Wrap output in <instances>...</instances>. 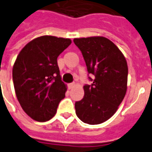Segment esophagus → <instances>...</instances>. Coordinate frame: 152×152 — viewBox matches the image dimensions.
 <instances>
[{
	"instance_id": "obj_1",
	"label": "esophagus",
	"mask_w": 152,
	"mask_h": 152,
	"mask_svg": "<svg viewBox=\"0 0 152 152\" xmlns=\"http://www.w3.org/2000/svg\"><path fill=\"white\" fill-rule=\"evenodd\" d=\"M75 86V82H72V83H70V84L68 85V87H69V89H72L73 87Z\"/></svg>"
}]
</instances>
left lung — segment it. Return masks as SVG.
<instances>
[{
  "label": "left lung",
  "mask_w": 152,
  "mask_h": 152,
  "mask_svg": "<svg viewBox=\"0 0 152 152\" xmlns=\"http://www.w3.org/2000/svg\"><path fill=\"white\" fill-rule=\"evenodd\" d=\"M86 65L92 84L84 86V97L75 102L77 117L89 124H102L118 109L127 90L128 65L112 41L102 36L75 39Z\"/></svg>",
  "instance_id": "8db88e82"
}]
</instances>
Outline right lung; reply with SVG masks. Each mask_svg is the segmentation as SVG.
<instances>
[{"label": "right lung", "instance_id": "right-lung-1", "mask_svg": "<svg viewBox=\"0 0 152 152\" xmlns=\"http://www.w3.org/2000/svg\"><path fill=\"white\" fill-rule=\"evenodd\" d=\"M70 39L43 36L27 44L16 58L12 79L22 109L36 121H49L65 97L57 58L70 45Z\"/></svg>", "mask_w": 152, "mask_h": 152}]
</instances>
